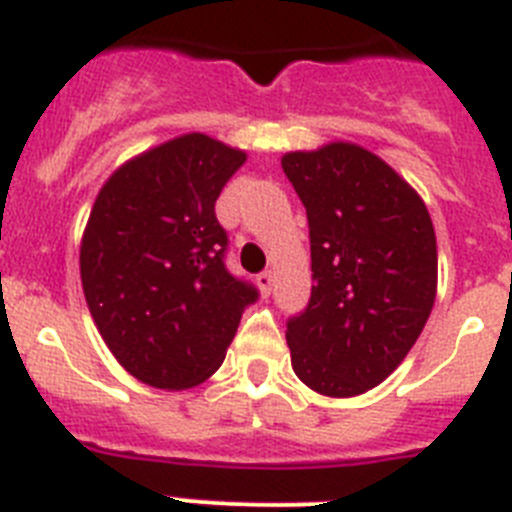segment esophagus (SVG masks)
Instances as JSON below:
<instances>
[{
    "label": "esophagus",
    "instance_id": "esophagus-1",
    "mask_svg": "<svg viewBox=\"0 0 512 512\" xmlns=\"http://www.w3.org/2000/svg\"><path fill=\"white\" fill-rule=\"evenodd\" d=\"M256 284H259L261 294H264V297H269L271 287H274V274H271V271H261V274L256 276Z\"/></svg>",
    "mask_w": 512,
    "mask_h": 512
}]
</instances>
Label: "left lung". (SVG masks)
<instances>
[{"label":"left lung","instance_id":"1","mask_svg":"<svg viewBox=\"0 0 512 512\" xmlns=\"http://www.w3.org/2000/svg\"><path fill=\"white\" fill-rule=\"evenodd\" d=\"M307 208L312 297L287 322L292 368L312 391L350 398L409 355L437 297V236L424 200L350 142L281 157Z\"/></svg>","mask_w":512,"mask_h":512}]
</instances>
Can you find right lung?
Returning <instances> with one entry per match:
<instances>
[{
	"label": "right lung",
	"mask_w": 512,
	"mask_h": 512,
	"mask_svg": "<svg viewBox=\"0 0 512 512\" xmlns=\"http://www.w3.org/2000/svg\"><path fill=\"white\" fill-rule=\"evenodd\" d=\"M246 152L185 134L121 164L81 243L88 309L114 358L154 388L182 391L220 368L259 289L225 269L215 200Z\"/></svg>",
	"instance_id": "obj_1"
}]
</instances>
